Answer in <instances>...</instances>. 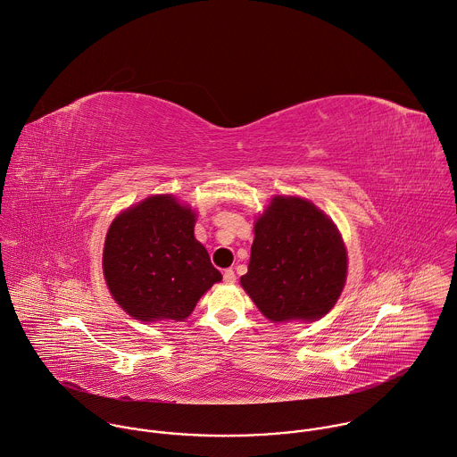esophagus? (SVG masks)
Instances as JSON below:
<instances>
[{"instance_id": "obj_1", "label": "esophagus", "mask_w": 457, "mask_h": 457, "mask_svg": "<svg viewBox=\"0 0 457 457\" xmlns=\"http://www.w3.org/2000/svg\"><path fill=\"white\" fill-rule=\"evenodd\" d=\"M223 280H225L227 284H234V282H236V273H234V270H225V271H223Z\"/></svg>"}]
</instances>
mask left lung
I'll list each match as a JSON object with an SVG mask.
<instances>
[{"instance_id": "left-lung-1", "label": "left lung", "mask_w": 457, "mask_h": 457, "mask_svg": "<svg viewBox=\"0 0 457 457\" xmlns=\"http://www.w3.org/2000/svg\"><path fill=\"white\" fill-rule=\"evenodd\" d=\"M241 286L273 323L314 321L337 302L346 280V248L332 220L298 196H273L255 220Z\"/></svg>"}]
</instances>
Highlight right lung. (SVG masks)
I'll list each match as a JSON object with an SVG mask.
<instances>
[{"label": "right lung", "instance_id": "right-lung-1", "mask_svg": "<svg viewBox=\"0 0 457 457\" xmlns=\"http://www.w3.org/2000/svg\"><path fill=\"white\" fill-rule=\"evenodd\" d=\"M196 212L173 195H155L112 221L104 275L116 303L134 320L184 321L221 280L195 237Z\"/></svg>", "mask_w": 457, "mask_h": 457}]
</instances>
